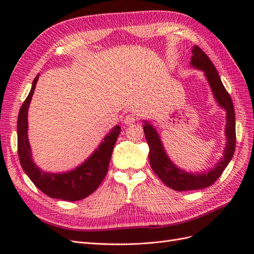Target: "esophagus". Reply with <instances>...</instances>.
Returning <instances> with one entry per match:
<instances>
[{"instance_id": "34e87169", "label": "esophagus", "mask_w": 254, "mask_h": 254, "mask_svg": "<svg viewBox=\"0 0 254 254\" xmlns=\"http://www.w3.org/2000/svg\"><path fill=\"white\" fill-rule=\"evenodd\" d=\"M135 122V117L133 114H128V115H126V117L124 118V123H125V125H130V124H132V123H134Z\"/></svg>"}]
</instances>
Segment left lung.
<instances>
[{"label": "left lung", "mask_w": 254, "mask_h": 254, "mask_svg": "<svg viewBox=\"0 0 254 254\" xmlns=\"http://www.w3.org/2000/svg\"><path fill=\"white\" fill-rule=\"evenodd\" d=\"M191 53H193V56L190 58V66L203 72L215 101L220 108L226 111L225 135L227 142L224 156L214 167L210 168L207 172L204 171L201 173L187 172L177 166L167 156L157 129L148 121H143L145 137L149 146L148 158L152 171L168 188L178 191L200 190L212 186L232 160L236 144L235 112L232 99L222 84L216 67L214 66L206 54L197 45L191 49Z\"/></svg>", "instance_id": "obj_1"}]
</instances>
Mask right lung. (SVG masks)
I'll return each instance as SVG.
<instances>
[{
  "mask_svg": "<svg viewBox=\"0 0 254 254\" xmlns=\"http://www.w3.org/2000/svg\"><path fill=\"white\" fill-rule=\"evenodd\" d=\"M39 74L33 81L32 89L21 106L18 117V155L23 171L35 186L51 198L65 201H77L91 195L99 187L108 172L113 147L121 133V127L114 126L99 143L93 153L74 170L64 173L44 172L33 160L28 141L27 114Z\"/></svg>",
  "mask_w": 254,
  "mask_h": 254,
  "instance_id": "add662e5",
  "label": "right lung"
}]
</instances>
